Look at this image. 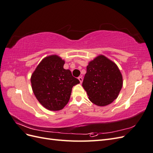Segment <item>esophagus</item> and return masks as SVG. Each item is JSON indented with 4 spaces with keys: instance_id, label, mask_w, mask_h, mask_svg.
Wrapping results in <instances>:
<instances>
[{
    "instance_id": "34e87169",
    "label": "esophagus",
    "mask_w": 153,
    "mask_h": 153,
    "mask_svg": "<svg viewBox=\"0 0 153 153\" xmlns=\"http://www.w3.org/2000/svg\"><path fill=\"white\" fill-rule=\"evenodd\" d=\"M78 80H79V81H80V84H82V81H83V78H82V76H79V77H78Z\"/></svg>"
}]
</instances>
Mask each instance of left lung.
<instances>
[{
    "label": "left lung",
    "mask_w": 153,
    "mask_h": 153,
    "mask_svg": "<svg viewBox=\"0 0 153 153\" xmlns=\"http://www.w3.org/2000/svg\"><path fill=\"white\" fill-rule=\"evenodd\" d=\"M123 84V76L117 64L100 55L89 62L82 86L92 103L104 106L117 98Z\"/></svg>",
    "instance_id": "1"
}]
</instances>
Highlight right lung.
<instances>
[{
  "label": "right lung",
  "mask_w": 153,
  "mask_h": 153,
  "mask_svg": "<svg viewBox=\"0 0 153 153\" xmlns=\"http://www.w3.org/2000/svg\"><path fill=\"white\" fill-rule=\"evenodd\" d=\"M64 63L58 55H49L40 62L31 75L36 98L49 110H62L68 103L73 87L80 83L70 70L64 69Z\"/></svg>",
  "instance_id": "right-lung-1"
}]
</instances>
